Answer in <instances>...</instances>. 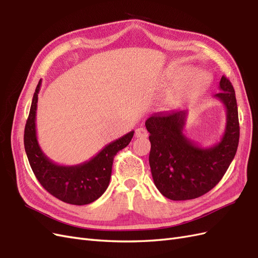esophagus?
I'll return each instance as SVG.
<instances>
[{
  "label": "esophagus",
  "instance_id": "obj_1",
  "mask_svg": "<svg viewBox=\"0 0 258 258\" xmlns=\"http://www.w3.org/2000/svg\"><path fill=\"white\" fill-rule=\"evenodd\" d=\"M136 137L137 138H147L148 137V132L144 128H138L136 130Z\"/></svg>",
  "mask_w": 258,
  "mask_h": 258
}]
</instances>
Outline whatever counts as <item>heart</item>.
Segmentation results:
<instances>
[{"label":"heart","mask_w":258,"mask_h":258,"mask_svg":"<svg viewBox=\"0 0 258 258\" xmlns=\"http://www.w3.org/2000/svg\"><path fill=\"white\" fill-rule=\"evenodd\" d=\"M192 70L190 68H183L182 70H178L176 72L170 73V79L172 80H183L186 76H188ZM209 83V76L204 71H195L188 79L178 83L174 90L167 96L165 103L168 106H173L177 104L179 100L182 99L183 93L186 91L187 88L189 87H205Z\"/></svg>","instance_id":"obj_1"}]
</instances>
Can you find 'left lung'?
I'll return each mask as SVG.
<instances>
[{
    "label": "left lung",
    "mask_w": 258,
    "mask_h": 258,
    "mask_svg": "<svg viewBox=\"0 0 258 258\" xmlns=\"http://www.w3.org/2000/svg\"><path fill=\"white\" fill-rule=\"evenodd\" d=\"M213 96L226 108V127L220 142L204 147L184 135L187 110L155 113L145 121L150 132V166L157 189L171 200H189L207 194L221 181L239 144L236 93L222 76Z\"/></svg>",
    "instance_id": "obj_1"
}]
</instances>
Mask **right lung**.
<instances>
[{"instance_id": "obj_1", "label": "right lung", "mask_w": 258, "mask_h": 258, "mask_svg": "<svg viewBox=\"0 0 258 258\" xmlns=\"http://www.w3.org/2000/svg\"><path fill=\"white\" fill-rule=\"evenodd\" d=\"M42 80L38 82L25 128V150L38 182L53 197L70 205L84 206L100 198L110 184L114 156L126 147L135 131L108 143L96 156L75 166H61L50 160L38 144L36 108Z\"/></svg>"}]
</instances>
